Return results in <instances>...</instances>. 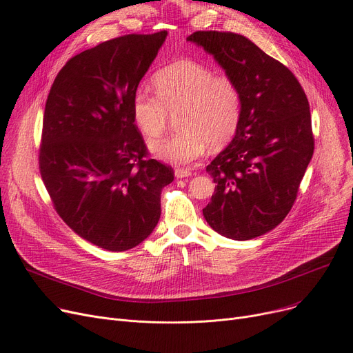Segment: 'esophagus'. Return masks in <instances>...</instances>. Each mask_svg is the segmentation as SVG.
Listing matches in <instances>:
<instances>
[{
    "label": "esophagus",
    "mask_w": 353,
    "mask_h": 353,
    "mask_svg": "<svg viewBox=\"0 0 353 353\" xmlns=\"http://www.w3.org/2000/svg\"><path fill=\"white\" fill-rule=\"evenodd\" d=\"M174 176H176L177 179H184V177H189V176H192V172H190V170H188V169H176Z\"/></svg>",
    "instance_id": "esophagus-1"
}]
</instances>
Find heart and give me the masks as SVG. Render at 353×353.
<instances>
[{
    "label": "heart",
    "mask_w": 353,
    "mask_h": 353,
    "mask_svg": "<svg viewBox=\"0 0 353 353\" xmlns=\"http://www.w3.org/2000/svg\"><path fill=\"white\" fill-rule=\"evenodd\" d=\"M156 94L139 88L132 103L133 119L147 139H157L180 113V133L150 144L152 153L176 165H188L217 148L236 133L242 96L236 83L216 76L209 67L183 60L154 74Z\"/></svg>",
    "instance_id": "obj_1"
}]
</instances>
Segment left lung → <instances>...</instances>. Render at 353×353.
Masks as SVG:
<instances>
[{
    "label": "left lung",
    "mask_w": 353,
    "mask_h": 353,
    "mask_svg": "<svg viewBox=\"0 0 353 353\" xmlns=\"http://www.w3.org/2000/svg\"><path fill=\"white\" fill-rule=\"evenodd\" d=\"M188 41L212 54L242 96L232 143L206 167L216 189L203 216L219 234L250 240L282 223L298 196L314 150L309 101L293 72L243 35L196 31Z\"/></svg>",
    "instance_id": "8db88e82"
}]
</instances>
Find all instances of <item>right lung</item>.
Segmentation results:
<instances>
[{"instance_id":"1","label":"right lung","mask_w":353,"mask_h":353,"mask_svg":"<svg viewBox=\"0 0 353 353\" xmlns=\"http://www.w3.org/2000/svg\"><path fill=\"white\" fill-rule=\"evenodd\" d=\"M167 31L128 34L67 61L46 103L40 173L55 212L87 242L124 252L152 234L173 169L148 157L133 96Z\"/></svg>"}]
</instances>
